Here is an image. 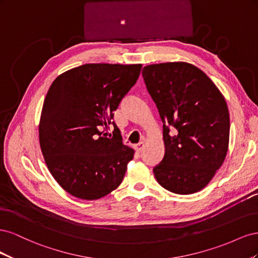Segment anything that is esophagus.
I'll list each match as a JSON object with an SVG mask.
<instances>
[{
    "label": "esophagus",
    "instance_id": "34e87169",
    "mask_svg": "<svg viewBox=\"0 0 258 258\" xmlns=\"http://www.w3.org/2000/svg\"><path fill=\"white\" fill-rule=\"evenodd\" d=\"M135 148H136V151L139 152V153L142 152L143 148H144V142H140V143L136 144V145H135Z\"/></svg>",
    "mask_w": 258,
    "mask_h": 258
}]
</instances>
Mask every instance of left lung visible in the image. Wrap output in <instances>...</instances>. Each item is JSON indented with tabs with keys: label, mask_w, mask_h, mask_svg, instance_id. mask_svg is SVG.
Masks as SVG:
<instances>
[{
	"label": "left lung",
	"mask_w": 258,
	"mask_h": 258,
	"mask_svg": "<svg viewBox=\"0 0 258 258\" xmlns=\"http://www.w3.org/2000/svg\"><path fill=\"white\" fill-rule=\"evenodd\" d=\"M142 75L163 122L165 157L154 168L155 177L171 192H197L213 178L228 151L225 98L205 72L187 62L146 66Z\"/></svg>",
	"instance_id": "left-lung-1"
}]
</instances>
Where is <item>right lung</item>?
Here are the masks:
<instances>
[{
  "mask_svg": "<svg viewBox=\"0 0 258 258\" xmlns=\"http://www.w3.org/2000/svg\"><path fill=\"white\" fill-rule=\"evenodd\" d=\"M142 64L87 63L60 74L46 95L38 139L49 172L68 194L97 200L115 190L135 150L122 144L113 121Z\"/></svg>",
  "mask_w": 258,
  "mask_h": 258,
  "instance_id": "add662e5",
  "label": "right lung"
}]
</instances>
